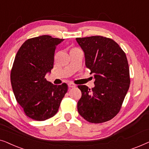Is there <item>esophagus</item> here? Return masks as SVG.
<instances>
[{"label": "esophagus", "instance_id": "obj_1", "mask_svg": "<svg viewBox=\"0 0 149 149\" xmlns=\"http://www.w3.org/2000/svg\"><path fill=\"white\" fill-rule=\"evenodd\" d=\"M68 85V87H71V88H73V87H76V85L74 84V83H69Z\"/></svg>", "mask_w": 149, "mask_h": 149}]
</instances>
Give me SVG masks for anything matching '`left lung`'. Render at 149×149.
<instances>
[{
	"mask_svg": "<svg viewBox=\"0 0 149 149\" xmlns=\"http://www.w3.org/2000/svg\"><path fill=\"white\" fill-rule=\"evenodd\" d=\"M85 54V66L94 73L95 87L78 85L82 93L77 103L81 117L101 123L115 117L130 84L127 57L115 41L101 36L77 38Z\"/></svg>",
	"mask_w": 149,
	"mask_h": 149,
	"instance_id": "obj_1",
	"label": "left lung"
}]
</instances>
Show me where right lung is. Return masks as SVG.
<instances>
[{"label":"right lung","mask_w":149,"mask_h":149,"mask_svg":"<svg viewBox=\"0 0 149 149\" xmlns=\"http://www.w3.org/2000/svg\"><path fill=\"white\" fill-rule=\"evenodd\" d=\"M63 40L49 35L29 38L14 60L11 71L14 95L26 115L36 121L54 117L68 90L66 83L56 85L45 79L54 68L56 46Z\"/></svg>","instance_id":"add662e5"}]
</instances>
